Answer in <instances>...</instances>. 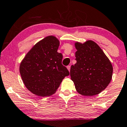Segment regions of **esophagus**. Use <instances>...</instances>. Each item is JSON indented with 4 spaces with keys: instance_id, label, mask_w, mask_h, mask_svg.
<instances>
[{
    "instance_id": "1",
    "label": "esophagus",
    "mask_w": 127,
    "mask_h": 127,
    "mask_svg": "<svg viewBox=\"0 0 127 127\" xmlns=\"http://www.w3.org/2000/svg\"><path fill=\"white\" fill-rule=\"evenodd\" d=\"M67 68L68 71H70V65H67Z\"/></svg>"
}]
</instances>
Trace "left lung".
Wrapping results in <instances>:
<instances>
[{
	"label": "left lung",
	"mask_w": 127,
	"mask_h": 127,
	"mask_svg": "<svg viewBox=\"0 0 127 127\" xmlns=\"http://www.w3.org/2000/svg\"><path fill=\"white\" fill-rule=\"evenodd\" d=\"M75 46L76 63L70 68L71 79L81 95L93 96L100 94L110 84L113 67L101 48L95 42H76Z\"/></svg>",
	"instance_id": "left-lung-1"
}]
</instances>
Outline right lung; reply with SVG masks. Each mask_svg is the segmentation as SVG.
I'll use <instances>...</instances> for the list:
<instances>
[{
	"instance_id": "1",
	"label": "right lung",
	"mask_w": 127,
	"mask_h": 127,
	"mask_svg": "<svg viewBox=\"0 0 127 127\" xmlns=\"http://www.w3.org/2000/svg\"><path fill=\"white\" fill-rule=\"evenodd\" d=\"M60 40L48 36L32 47L20 65L22 81L29 91L40 97L54 94L69 72L57 52Z\"/></svg>"
}]
</instances>
